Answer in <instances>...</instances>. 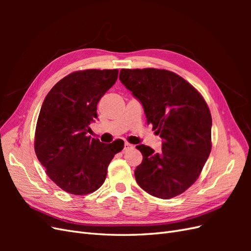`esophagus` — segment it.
Instances as JSON below:
<instances>
[{"instance_id": "obj_1", "label": "esophagus", "mask_w": 251, "mask_h": 251, "mask_svg": "<svg viewBox=\"0 0 251 251\" xmlns=\"http://www.w3.org/2000/svg\"><path fill=\"white\" fill-rule=\"evenodd\" d=\"M131 149H133L132 144L126 142V143H125V147H124V151H127V150H131Z\"/></svg>"}]
</instances>
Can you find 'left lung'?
<instances>
[{
    "mask_svg": "<svg viewBox=\"0 0 251 251\" xmlns=\"http://www.w3.org/2000/svg\"><path fill=\"white\" fill-rule=\"evenodd\" d=\"M119 79L140 101L148 125L162 138L160 153L144 144L135 170L150 195L171 199L198 179L211 151V115L204 98L178 74L161 69H121Z\"/></svg>",
    "mask_w": 251,
    "mask_h": 251,
    "instance_id": "obj_1",
    "label": "left lung"
}]
</instances>
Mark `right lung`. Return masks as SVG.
Returning <instances> with one entry per match:
<instances>
[{"label":"right lung","instance_id":"add662e5","mask_svg":"<svg viewBox=\"0 0 251 251\" xmlns=\"http://www.w3.org/2000/svg\"><path fill=\"white\" fill-rule=\"evenodd\" d=\"M118 70L90 69L67 75L44 100L34 150L48 177L63 191L87 195L100 188L123 140L103 143L87 133L97 118V103L116 82Z\"/></svg>","mask_w":251,"mask_h":251}]
</instances>
